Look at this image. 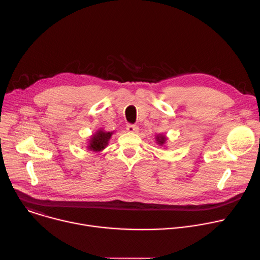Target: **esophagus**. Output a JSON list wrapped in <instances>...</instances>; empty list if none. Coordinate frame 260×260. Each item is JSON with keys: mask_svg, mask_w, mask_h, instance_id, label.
<instances>
[{"mask_svg": "<svg viewBox=\"0 0 260 260\" xmlns=\"http://www.w3.org/2000/svg\"><path fill=\"white\" fill-rule=\"evenodd\" d=\"M126 131L128 133H138L139 132V126L135 124H127L126 125Z\"/></svg>", "mask_w": 260, "mask_h": 260, "instance_id": "1", "label": "esophagus"}]
</instances>
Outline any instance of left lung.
I'll use <instances>...</instances> for the list:
<instances>
[{"instance_id": "left-lung-1", "label": "left lung", "mask_w": 260, "mask_h": 260, "mask_svg": "<svg viewBox=\"0 0 260 260\" xmlns=\"http://www.w3.org/2000/svg\"><path fill=\"white\" fill-rule=\"evenodd\" d=\"M167 141H168V138H167L166 135H164V134H157V135L155 136V142H156V144L159 145V146H165V145H166Z\"/></svg>"}]
</instances>
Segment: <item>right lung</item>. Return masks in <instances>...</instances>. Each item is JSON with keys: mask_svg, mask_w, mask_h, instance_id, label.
I'll return each mask as SVG.
<instances>
[{"mask_svg": "<svg viewBox=\"0 0 260 260\" xmlns=\"http://www.w3.org/2000/svg\"><path fill=\"white\" fill-rule=\"evenodd\" d=\"M114 132H106L103 128L98 129L95 133L90 136L88 139L87 149L93 152H101L103 151L109 144V141Z\"/></svg>", "mask_w": 260, "mask_h": 260, "instance_id": "right-lung-1", "label": "right lung"}]
</instances>
